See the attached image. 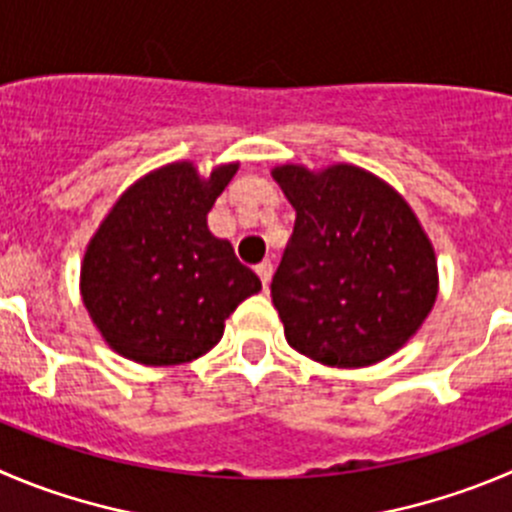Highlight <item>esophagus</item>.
<instances>
[{"mask_svg": "<svg viewBox=\"0 0 512 512\" xmlns=\"http://www.w3.org/2000/svg\"><path fill=\"white\" fill-rule=\"evenodd\" d=\"M256 274H259L261 284H264V289H266V286H269V281H271V274H274V264H271L269 259L261 261V264L256 266Z\"/></svg>", "mask_w": 512, "mask_h": 512, "instance_id": "1", "label": "esophagus"}]
</instances>
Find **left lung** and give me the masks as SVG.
I'll use <instances>...</instances> for the list:
<instances>
[{"label":"left lung","mask_w":512,"mask_h":512,"mask_svg":"<svg viewBox=\"0 0 512 512\" xmlns=\"http://www.w3.org/2000/svg\"><path fill=\"white\" fill-rule=\"evenodd\" d=\"M296 211L271 299L286 342L329 367L397 352L437 299L430 238L407 201L357 165L271 170Z\"/></svg>","instance_id":"1"}]
</instances>
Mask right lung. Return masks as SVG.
I'll use <instances>...</instances> for the list:
<instances>
[{
    "label": "right lung",
    "mask_w": 512,
    "mask_h": 512,
    "mask_svg": "<svg viewBox=\"0 0 512 512\" xmlns=\"http://www.w3.org/2000/svg\"><path fill=\"white\" fill-rule=\"evenodd\" d=\"M238 163L201 178L193 163L143 175L107 213L85 251L80 291L102 339L148 367L193 362L223 337L236 306L261 281L226 238L208 231V211Z\"/></svg>",
    "instance_id": "1"
}]
</instances>
